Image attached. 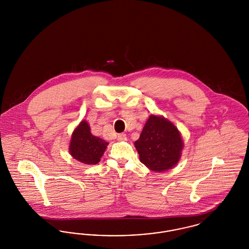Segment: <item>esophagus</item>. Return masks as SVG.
<instances>
[{
    "label": "esophagus",
    "instance_id": "esophagus-1",
    "mask_svg": "<svg viewBox=\"0 0 249 249\" xmlns=\"http://www.w3.org/2000/svg\"><path fill=\"white\" fill-rule=\"evenodd\" d=\"M125 138H126V134L125 133H119V135H118V139H119V141H122Z\"/></svg>",
    "mask_w": 249,
    "mask_h": 249
}]
</instances>
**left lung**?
<instances>
[{
  "label": "left lung",
  "instance_id": "8db88e82",
  "mask_svg": "<svg viewBox=\"0 0 249 249\" xmlns=\"http://www.w3.org/2000/svg\"><path fill=\"white\" fill-rule=\"evenodd\" d=\"M134 145L142 164L154 172H164L178 163L183 142L175 125L151 115Z\"/></svg>",
  "mask_w": 249,
  "mask_h": 249
}]
</instances>
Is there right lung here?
I'll list each match as a JSON object with an SVG mask.
<instances>
[{
    "label": "right lung",
    "mask_w": 249,
    "mask_h": 249,
    "mask_svg": "<svg viewBox=\"0 0 249 249\" xmlns=\"http://www.w3.org/2000/svg\"><path fill=\"white\" fill-rule=\"evenodd\" d=\"M108 142L102 138L93 136L87 121H82L71 135L70 153L71 156L87 165H94L107 149Z\"/></svg>",
    "instance_id": "add662e5"
}]
</instances>
